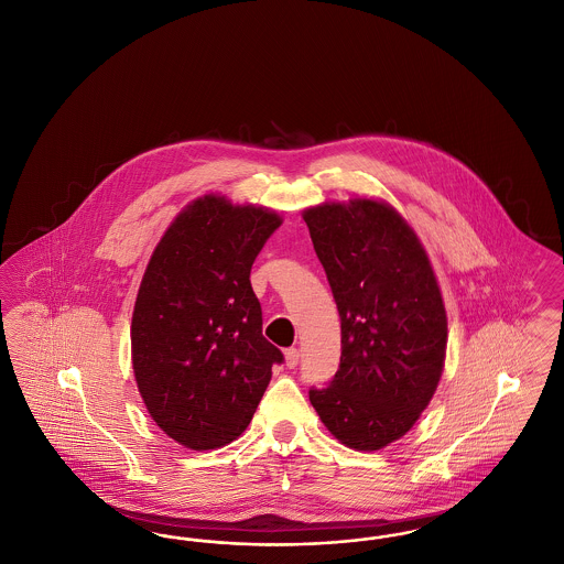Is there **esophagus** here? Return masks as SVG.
<instances>
[{
	"label": "esophagus",
	"instance_id": "1",
	"mask_svg": "<svg viewBox=\"0 0 564 564\" xmlns=\"http://www.w3.org/2000/svg\"><path fill=\"white\" fill-rule=\"evenodd\" d=\"M297 361H300L297 348H288V350H285V365H288L290 369H293V367L297 365Z\"/></svg>",
	"mask_w": 564,
	"mask_h": 564
}]
</instances>
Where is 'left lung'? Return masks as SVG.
Here are the masks:
<instances>
[{
    "label": "left lung",
    "mask_w": 564,
    "mask_h": 564,
    "mask_svg": "<svg viewBox=\"0 0 564 564\" xmlns=\"http://www.w3.org/2000/svg\"><path fill=\"white\" fill-rule=\"evenodd\" d=\"M341 321L334 380L311 388L321 422L350 449L378 451L417 422L438 386L447 315L413 228L388 203L304 212Z\"/></svg>",
    "instance_id": "8db88e82"
}]
</instances>
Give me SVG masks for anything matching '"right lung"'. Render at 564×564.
<instances>
[{
  "instance_id": "right-lung-1",
  "label": "right lung",
  "mask_w": 564,
  "mask_h": 564,
  "mask_svg": "<svg viewBox=\"0 0 564 564\" xmlns=\"http://www.w3.org/2000/svg\"><path fill=\"white\" fill-rule=\"evenodd\" d=\"M281 218L205 195L165 230L132 316L140 397L184 447L218 449L248 429L283 352L262 336L249 272Z\"/></svg>"
}]
</instances>
